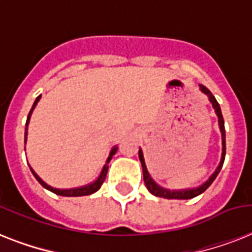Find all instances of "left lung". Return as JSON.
Returning a JSON list of instances; mask_svg holds the SVG:
<instances>
[{"label":"left lung","mask_w":252,"mask_h":252,"mask_svg":"<svg viewBox=\"0 0 252 252\" xmlns=\"http://www.w3.org/2000/svg\"><path fill=\"white\" fill-rule=\"evenodd\" d=\"M200 90L203 91L204 94L208 95V98L211 100L212 106L215 108L216 114L219 116V126H220V130H221V136H222V156H221V161H220L219 167L216 168V171L212 174V176L209 179L205 182L204 184H201L200 187L197 188H191V189H179V191H170V189H166V188H162L161 186H158L153 179H152V176L149 175V172H148V168H146L145 165V159H144V154H142V150H138V157H140V161H141L142 165V172H144V182H145V186L148 188V191L152 193V195L157 196V197H163V199H180V200H187V199H192V197H196L200 193H203L205 189H207L212 183H213V180L217 178L219 175L220 170L222 167L223 161H225V154H226V142H225V124H223V118L222 114H221V108H220L219 102L216 100V98L212 95V93L208 90L207 87L203 86V85H200Z\"/></svg>","instance_id":"left-lung-1"}]
</instances>
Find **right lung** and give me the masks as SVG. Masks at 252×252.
<instances>
[{
	"mask_svg": "<svg viewBox=\"0 0 252 252\" xmlns=\"http://www.w3.org/2000/svg\"><path fill=\"white\" fill-rule=\"evenodd\" d=\"M41 95H39L36 98V100L33 102L32 104V108H31V111H30L29 116H27V122H26V130H25V142L26 140H27V128H29V123H30V118H31V114H32L33 108H35V106L37 104V102H39V99H40ZM116 150H118V148L116 146H114V149L111 150L110 153V157L107 158L106 161V165L103 166L102 171H100V175L98 176V179L95 180V182H93V183L90 184H86V186H82V187H78V188H69V189H59V188H53L51 187V186H48L47 183H44L43 180L39 178V176L36 175V172L33 171L32 168H31V171H32L33 176L36 178V180L39 182V183L43 186L44 188H47L48 191L53 192V193H56V195H60V196H68V197H76V196H87V195H91V193H94V192H96L100 188V186L103 184V182H104V179H106V175H107V171H108V163H110L111 158H112V156H114L115 153H116Z\"/></svg>",
	"mask_w": 252,
	"mask_h": 252,
	"instance_id": "right-lung-1",
	"label": "right lung"
}]
</instances>
